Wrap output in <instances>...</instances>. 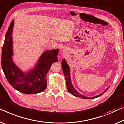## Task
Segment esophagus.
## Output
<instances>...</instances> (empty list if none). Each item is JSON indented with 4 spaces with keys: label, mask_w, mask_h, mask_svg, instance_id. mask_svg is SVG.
Wrapping results in <instances>:
<instances>
[{
    "label": "esophagus",
    "mask_w": 124,
    "mask_h": 124,
    "mask_svg": "<svg viewBox=\"0 0 124 124\" xmlns=\"http://www.w3.org/2000/svg\"><path fill=\"white\" fill-rule=\"evenodd\" d=\"M62 52L63 53H65V49H62Z\"/></svg>",
    "instance_id": "34e87169"
}]
</instances>
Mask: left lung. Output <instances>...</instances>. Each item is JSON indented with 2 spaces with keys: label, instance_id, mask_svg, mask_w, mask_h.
<instances>
[{
  "label": "left lung",
  "instance_id": "left-lung-1",
  "mask_svg": "<svg viewBox=\"0 0 124 124\" xmlns=\"http://www.w3.org/2000/svg\"><path fill=\"white\" fill-rule=\"evenodd\" d=\"M62 71L64 74L65 78L66 80V87H67V89L68 91L70 93V94L74 95V96L76 97H79L81 99H93L98 98L101 95L104 94L106 91L108 90V89L109 87H108L107 89L105 90L104 92L101 93L99 95H96V96H93V97H87L85 96V95H82L80 93H79L78 91L74 88V86L71 83V77H70V69L69 65L67 64L66 60L63 59L62 62Z\"/></svg>",
  "mask_w": 124,
  "mask_h": 124
}]
</instances>
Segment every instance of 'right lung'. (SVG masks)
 Segmentation results:
<instances>
[{
	"instance_id": "obj_1",
	"label": "right lung",
	"mask_w": 124,
	"mask_h": 124,
	"mask_svg": "<svg viewBox=\"0 0 124 124\" xmlns=\"http://www.w3.org/2000/svg\"><path fill=\"white\" fill-rule=\"evenodd\" d=\"M14 20L6 33L1 53V67L7 80L14 89L25 94L41 93L46 88V75L51 65L57 62L59 49L44 51L34 67L23 71L13 60V30Z\"/></svg>"
}]
</instances>
